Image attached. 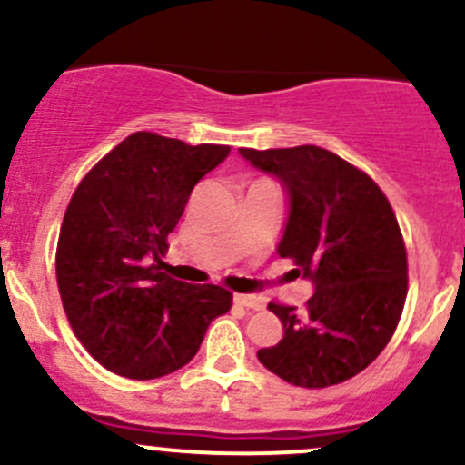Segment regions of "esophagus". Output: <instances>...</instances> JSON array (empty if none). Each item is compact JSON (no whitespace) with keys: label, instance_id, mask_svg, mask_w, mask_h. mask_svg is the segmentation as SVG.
Masks as SVG:
<instances>
[{"label":"esophagus","instance_id":"esophagus-1","mask_svg":"<svg viewBox=\"0 0 465 465\" xmlns=\"http://www.w3.org/2000/svg\"><path fill=\"white\" fill-rule=\"evenodd\" d=\"M233 303H238V306H245V308H252V311H261L265 303H262L261 297H254V294H233Z\"/></svg>","mask_w":465,"mask_h":465}]
</instances>
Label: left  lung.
Here are the masks:
<instances>
[{"label": "left lung", "instance_id": "8db88e82", "mask_svg": "<svg viewBox=\"0 0 465 465\" xmlns=\"http://www.w3.org/2000/svg\"><path fill=\"white\" fill-rule=\"evenodd\" d=\"M242 159L281 182L288 198L281 259L315 288L306 311L270 303L283 340L261 349L265 369L297 387L358 376L382 353L407 297V254L391 204L367 173L320 145L254 150Z\"/></svg>", "mask_w": 465, "mask_h": 465}]
</instances>
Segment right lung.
Masks as SVG:
<instances>
[{
  "label": "right lung",
  "instance_id": "obj_1",
  "mask_svg": "<svg viewBox=\"0 0 465 465\" xmlns=\"http://www.w3.org/2000/svg\"><path fill=\"white\" fill-rule=\"evenodd\" d=\"M229 150L134 133L87 173L67 206L55 252L60 297L87 353L116 376L177 371L232 308L224 288L162 272L191 191Z\"/></svg>",
  "mask_w": 465,
  "mask_h": 465
}]
</instances>
